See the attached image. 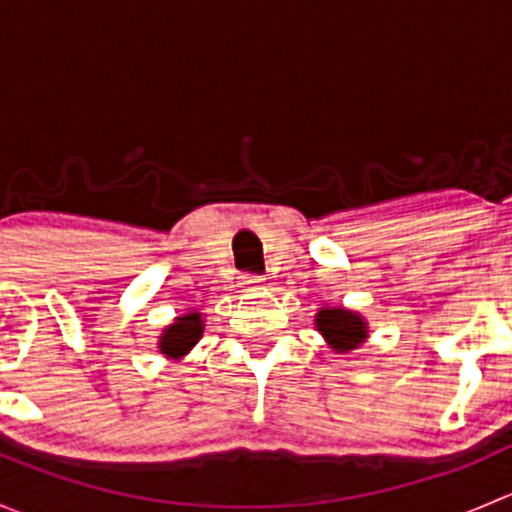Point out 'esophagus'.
<instances>
[{"instance_id":"obj_1","label":"esophagus","mask_w":512,"mask_h":512,"mask_svg":"<svg viewBox=\"0 0 512 512\" xmlns=\"http://www.w3.org/2000/svg\"><path fill=\"white\" fill-rule=\"evenodd\" d=\"M240 285L262 287V285H265V280H262V277H255V275H245V277H240Z\"/></svg>"}]
</instances>
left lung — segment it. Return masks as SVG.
I'll use <instances>...</instances> for the list:
<instances>
[{
  "label": "left lung",
  "instance_id": "left-lung-1",
  "mask_svg": "<svg viewBox=\"0 0 512 512\" xmlns=\"http://www.w3.org/2000/svg\"><path fill=\"white\" fill-rule=\"evenodd\" d=\"M314 327L337 354L354 352L369 339V322L347 307H319L314 314Z\"/></svg>",
  "mask_w": 512,
  "mask_h": 512
}]
</instances>
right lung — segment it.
<instances>
[{
  "instance_id": "obj_1",
  "label": "right lung",
  "mask_w": 512,
  "mask_h": 512,
  "mask_svg": "<svg viewBox=\"0 0 512 512\" xmlns=\"http://www.w3.org/2000/svg\"><path fill=\"white\" fill-rule=\"evenodd\" d=\"M205 332V317L203 312H190L175 317L168 327L160 332L158 337V352L165 356V359L180 361L183 356L190 354V349L200 342Z\"/></svg>"
}]
</instances>
